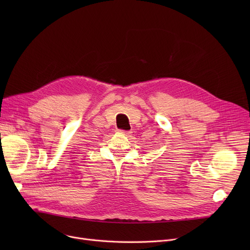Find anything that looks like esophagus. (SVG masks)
Listing matches in <instances>:
<instances>
[{
    "mask_svg": "<svg viewBox=\"0 0 250 250\" xmlns=\"http://www.w3.org/2000/svg\"><path fill=\"white\" fill-rule=\"evenodd\" d=\"M120 133L124 134L125 136H130V134H132V132H129V130H123V129H120Z\"/></svg>",
    "mask_w": 250,
    "mask_h": 250,
    "instance_id": "34e87169",
    "label": "esophagus"
}]
</instances>
